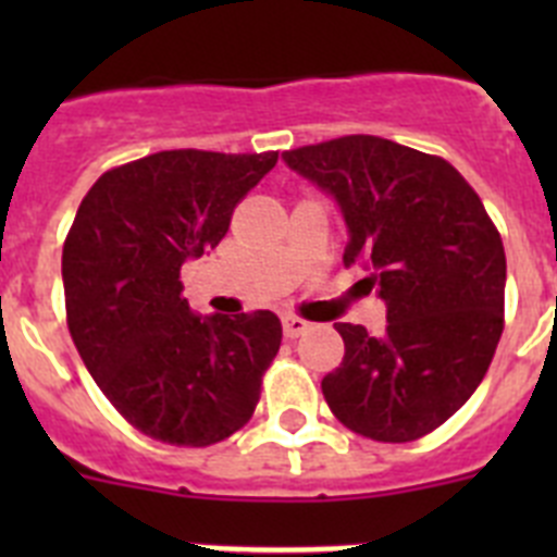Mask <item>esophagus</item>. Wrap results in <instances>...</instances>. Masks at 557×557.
<instances>
[{
  "instance_id": "esophagus-1",
  "label": "esophagus",
  "mask_w": 557,
  "mask_h": 557,
  "mask_svg": "<svg viewBox=\"0 0 557 557\" xmlns=\"http://www.w3.org/2000/svg\"><path fill=\"white\" fill-rule=\"evenodd\" d=\"M282 326H284V337L295 339V337H301V334L307 332L309 323L301 321V318H295V314H284Z\"/></svg>"
}]
</instances>
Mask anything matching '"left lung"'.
<instances>
[{"mask_svg": "<svg viewBox=\"0 0 557 557\" xmlns=\"http://www.w3.org/2000/svg\"><path fill=\"white\" fill-rule=\"evenodd\" d=\"M337 203L346 264L368 270L385 332L334 323L346 343L321 382L329 410L359 435L405 444L455 416L494 359L505 248L476 191L449 161L379 136L282 152Z\"/></svg>", "mask_w": 557, "mask_h": 557, "instance_id": "8db88e82", "label": "left lung"}]
</instances>
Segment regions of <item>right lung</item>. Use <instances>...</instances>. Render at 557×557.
Instances as JSON below:
<instances>
[{"instance_id": "add662e5", "label": "right lung", "mask_w": 557, "mask_h": 557, "mask_svg": "<svg viewBox=\"0 0 557 557\" xmlns=\"http://www.w3.org/2000/svg\"><path fill=\"white\" fill-rule=\"evenodd\" d=\"M278 152L164 150L100 175L63 245L66 321L122 416L175 446H211L248 424L282 321L198 314L181 268L225 236L234 206Z\"/></svg>"}]
</instances>
